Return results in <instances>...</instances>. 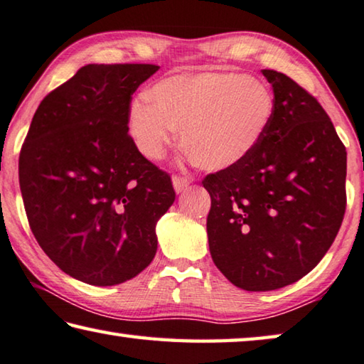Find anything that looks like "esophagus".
<instances>
[{
  "instance_id": "1",
  "label": "esophagus",
  "mask_w": 364,
  "mask_h": 364,
  "mask_svg": "<svg viewBox=\"0 0 364 364\" xmlns=\"http://www.w3.org/2000/svg\"><path fill=\"white\" fill-rule=\"evenodd\" d=\"M189 183L191 181H189V178H186V176H181V175L173 176V186H175L176 193H183L184 189H188Z\"/></svg>"
}]
</instances>
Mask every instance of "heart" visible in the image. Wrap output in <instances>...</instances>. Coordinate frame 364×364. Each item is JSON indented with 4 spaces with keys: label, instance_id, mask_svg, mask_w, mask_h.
<instances>
[{
    "label": "heart",
    "instance_id": "heart-1",
    "mask_svg": "<svg viewBox=\"0 0 364 364\" xmlns=\"http://www.w3.org/2000/svg\"><path fill=\"white\" fill-rule=\"evenodd\" d=\"M129 108V134L144 157L160 160L180 131L181 146L196 166L228 170L261 142L274 113L267 87L245 74L205 73L171 76Z\"/></svg>",
    "mask_w": 364,
    "mask_h": 364
}]
</instances>
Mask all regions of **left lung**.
Here are the masks:
<instances>
[{"mask_svg": "<svg viewBox=\"0 0 364 364\" xmlns=\"http://www.w3.org/2000/svg\"><path fill=\"white\" fill-rule=\"evenodd\" d=\"M274 113L252 154L209 173L207 236L213 262L233 285L269 291L313 270L347 209V151L316 97L284 73L262 69Z\"/></svg>", "mask_w": 364, "mask_h": 364, "instance_id": "8db88e82", "label": "left lung"}]
</instances>
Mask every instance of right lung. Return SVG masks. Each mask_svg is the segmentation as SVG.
I'll return each instance as SVG.
<instances>
[{
	"label": "right lung",
	"instance_id": "obj_1",
	"mask_svg": "<svg viewBox=\"0 0 364 364\" xmlns=\"http://www.w3.org/2000/svg\"><path fill=\"white\" fill-rule=\"evenodd\" d=\"M157 65H87L51 90L19 154V184L37 243L63 272L95 287L141 274L155 223L175 203L171 176L129 136L132 94Z\"/></svg>",
	"mask_w": 364,
	"mask_h": 364
}]
</instances>
